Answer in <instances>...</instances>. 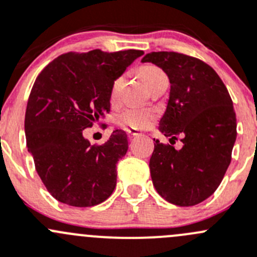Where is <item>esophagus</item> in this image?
<instances>
[{
  "instance_id": "34e87169",
  "label": "esophagus",
  "mask_w": 257,
  "mask_h": 257,
  "mask_svg": "<svg viewBox=\"0 0 257 257\" xmlns=\"http://www.w3.org/2000/svg\"><path fill=\"white\" fill-rule=\"evenodd\" d=\"M126 134H128V137H137V136H142V133L139 131H137V129H133V128H126L125 129Z\"/></svg>"
}]
</instances>
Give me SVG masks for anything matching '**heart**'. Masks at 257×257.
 I'll return each instance as SVG.
<instances>
[{"label": "heart", "instance_id": "b5f03b06", "mask_svg": "<svg viewBox=\"0 0 257 257\" xmlns=\"http://www.w3.org/2000/svg\"><path fill=\"white\" fill-rule=\"evenodd\" d=\"M139 75H141L142 80L146 83V85L151 86L157 79L162 78L164 75L163 71L156 65H144L139 69ZM121 78H116L114 83L111 84L110 88V100L116 101L118 98L119 88H120ZM156 119V111L153 109L148 108H136V106H131L120 113L116 114L115 116V123L119 126L123 128H133V129H147L148 126L152 125V123Z\"/></svg>", "mask_w": 257, "mask_h": 257}]
</instances>
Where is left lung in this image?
<instances>
[{
	"instance_id": "1",
	"label": "left lung",
	"mask_w": 257,
	"mask_h": 257,
	"mask_svg": "<svg viewBox=\"0 0 257 257\" xmlns=\"http://www.w3.org/2000/svg\"><path fill=\"white\" fill-rule=\"evenodd\" d=\"M142 61L159 66L171 83L159 131L171 144L178 134L184 136L179 151L153 139L149 161L153 186L173 205L195 206L217 189L231 163L237 136L232 100L217 73L197 57L158 51Z\"/></svg>"
}]
</instances>
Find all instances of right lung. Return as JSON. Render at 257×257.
Listing matches in <instances>:
<instances>
[{"instance_id": "1", "label": "right lung", "mask_w": 257, "mask_h": 257, "mask_svg": "<svg viewBox=\"0 0 257 257\" xmlns=\"http://www.w3.org/2000/svg\"><path fill=\"white\" fill-rule=\"evenodd\" d=\"M142 50L66 52L39 74L25 114L26 147L50 195L74 207L104 202L128 151L124 131L91 146L83 131L110 111V88Z\"/></svg>"}]
</instances>
